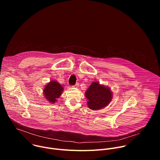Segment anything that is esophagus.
Listing matches in <instances>:
<instances>
[{
    "instance_id": "34e87169",
    "label": "esophagus",
    "mask_w": 160,
    "mask_h": 160,
    "mask_svg": "<svg viewBox=\"0 0 160 160\" xmlns=\"http://www.w3.org/2000/svg\"><path fill=\"white\" fill-rule=\"evenodd\" d=\"M78 86H79V83H76L73 87H74L77 88V87H78Z\"/></svg>"
}]
</instances>
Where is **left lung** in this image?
I'll list each match as a JSON object with an SVG mask.
<instances>
[{
    "label": "left lung",
    "instance_id": "8db88e82",
    "mask_svg": "<svg viewBox=\"0 0 160 160\" xmlns=\"http://www.w3.org/2000/svg\"><path fill=\"white\" fill-rule=\"evenodd\" d=\"M85 97L88 100V107L92 110H98L109 104L112 94L109 87L95 82L91 83L86 90Z\"/></svg>",
    "mask_w": 160,
    "mask_h": 160
}]
</instances>
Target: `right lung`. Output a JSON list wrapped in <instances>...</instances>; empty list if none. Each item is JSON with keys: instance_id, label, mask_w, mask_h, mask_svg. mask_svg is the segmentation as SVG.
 Returning <instances> with one entry per match:
<instances>
[{"instance_id": "add662e5", "label": "right lung", "mask_w": 160, "mask_h": 160, "mask_svg": "<svg viewBox=\"0 0 160 160\" xmlns=\"http://www.w3.org/2000/svg\"><path fill=\"white\" fill-rule=\"evenodd\" d=\"M64 87L58 82L51 80L45 86L43 89V95L51 104L55 103L58 99L61 96Z\"/></svg>"}]
</instances>
